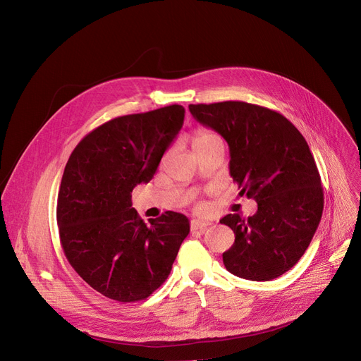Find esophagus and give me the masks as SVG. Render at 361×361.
<instances>
[{"mask_svg": "<svg viewBox=\"0 0 361 361\" xmlns=\"http://www.w3.org/2000/svg\"><path fill=\"white\" fill-rule=\"evenodd\" d=\"M209 225H211V222L200 221V219H193V221L190 222V230H192V231H202V233H203Z\"/></svg>", "mask_w": 361, "mask_h": 361, "instance_id": "34e87169", "label": "esophagus"}]
</instances>
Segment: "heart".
Listing matches in <instances>:
<instances>
[{"instance_id":"heart-1","label":"heart","mask_w":361,"mask_h":361,"mask_svg":"<svg viewBox=\"0 0 361 361\" xmlns=\"http://www.w3.org/2000/svg\"><path fill=\"white\" fill-rule=\"evenodd\" d=\"M221 140V137L216 135V133L211 128H206V127H199L195 130L193 133V137H192V146L195 154L202 149H204L206 146L212 145L214 142Z\"/></svg>"}]
</instances>
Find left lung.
<instances>
[{"instance_id":"8db88e82","label":"left lung","mask_w":361,"mask_h":361,"mask_svg":"<svg viewBox=\"0 0 361 361\" xmlns=\"http://www.w3.org/2000/svg\"><path fill=\"white\" fill-rule=\"evenodd\" d=\"M192 116L230 146V174L240 195L257 203L253 216L219 222L235 234L225 268L250 281H271L305 255L324 212V188L306 139L282 114L225 101L188 105Z\"/></svg>"}]
</instances>
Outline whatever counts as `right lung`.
I'll return each mask as SVG.
<instances>
[{"instance_id":"1","label":"right lung","mask_w":361,"mask_h":361,"mask_svg":"<svg viewBox=\"0 0 361 361\" xmlns=\"http://www.w3.org/2000/svg\"><path fill=\"white\" fill-rule=\"evenodd\" d=\"M181 105L112 118L74 147L56 203L60 241L73 269L102 295L140 301L168 278L190 224L166 211L146 224L131 192L149 183L184 121Z\"/></svg>"}]
</instances>
